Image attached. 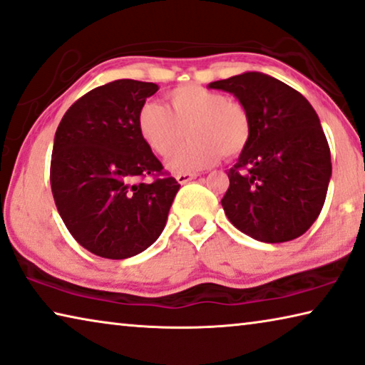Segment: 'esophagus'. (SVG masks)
Listing matches in <instances>:
<instances>
[{
	"label": "esophagus",
	"mask_w": 365,
	"mask_h": 365,
	"mask_svg": "<svg viewBox=\"0 0 365 365\" xmlns=\"http://www.w3.org/2000/svg\"><path fill=\"white\" fill-rule=\"evenodd\" d=\"M198 177V173H177L175 178L178 183H187L190 180H193V178Z\"/></svg>",
	"instance_id": "1"
}]
</instances>
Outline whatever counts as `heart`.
I'll use <instances>...</instances> for the list:
<instances>
[{"label": "heart", "mask_w": 365, "mask_h": 365, "mask_svg": "<svg viewBox=\"0 0 365 365\" xmlns=\"http://www.w3.org/2000/svg\"><path fill=\"white\" fill-rule=\"evenodd\" d=\"M170 110L146 102L138 112V131L155 154L169 158L188 135L192 141L169 160L175 173L203 170L221 159L237 158L252 138L247 107L222 92L188 84L169 94Z\"/></svg>", "instance_id": "heart-1"}]
</instances>
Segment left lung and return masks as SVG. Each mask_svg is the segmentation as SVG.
<instances>
[{"mask_svg": "<svg viewBox=\"0 0 365 365\" xmlns=\"http://www.w3.org/2000/svg\"><path fill=\"white\" fill-rule=\"evenodd\" d=\"M210 88L232 92L252 118L250 143L227 172L225 216L266 244L297 239L320 214L331 177V154L314 107L262 73L214 81Z\"/></svg>", "mask_w": 365, "mask_h": 365, "instance_id": "left-lung-1", "label": "left lung"}]
</instances>
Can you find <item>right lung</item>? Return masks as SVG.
Returning <instances> with one entry per match:
<instances>
[{
	"mask_svg": "<svg viewBox=\"0 0 365 365\" xmlns=\"http://www.w3.org/2000/svg\"><path fill=\"white\" fill-rule=\"evenodd\" d=\"M158 84L118 79L68 108L55 133L50 185L69 234L97 257L123 259L153 245L180 188L138 131Z\"/></svg>",
	"mask_w": 365,
	"mask_h": 365,
	"instance_id": "obj_1",
	"label": "right lung"
}]
</instances>
